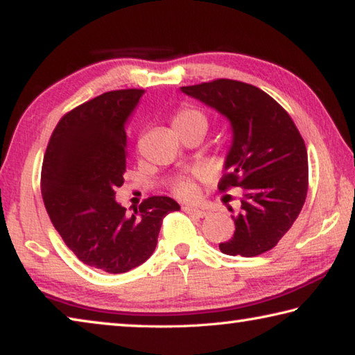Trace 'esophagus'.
<instances>
[{
	"mask_svg": "<svg viewBox=\"0 0 355 355\" xmlns=\"http://www.w3.org/2000/svg\"><path fill=\"white\" fill-rule=\"evenodd\" d=\"M183 211L196 216V218H205V216L208 214V211H205V209L197 208V207H183Z\"/></svg>",
	"mask_w": 355,
	"mask_h": 355,
	"instance_id": "1",
	"label": "esophagus"
}]
</instances>
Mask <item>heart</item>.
Listing matches in <instances>:
<instances>
[{"mask_svg":"<svg viewBox=\"0 0 355 355\" xmlns=\"http://www.w3.org/2000/svg\"><path fill=\"white\" fill-rule=\"evenodd\" d=\"M173 127L177 131H186L192 128H208L207 114L200 111L199 107L184 105L177 111L173 117ZM173 194L182 197V199H191L196 194V183L192 177H180L172 183Z\"/></svg>","mask_w":355,"mask_h":355,"instance_id":"b5f03b06","label":"heart"}]
</instances>
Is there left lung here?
Masks as SVG:
<instances>
[{
    "mask_svg": "<svg viewBox=\"0 0 355 355\" xmlns=\"http://www.w3.org/2000/svg\"><path fill=\"white\" fill-rule=\"evenodd\" d=\"M182 91L230 120L233 141L218 188H241L235 233L219 244L222 254L257 257L290 230L309 189L305 142L284 107L252 84L214 80Z\"/></svg>",
    "mask_w": 355,
    "mask_h": 355,
    "instance_id": "1",
    "label": "left lung"
}]
</instances>
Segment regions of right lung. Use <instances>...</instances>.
Here are the masks:
<instances>
[{
	"instance_id": "obj_1",
	"label": "right lung",
	"mask_w": 355,
	"mask_h": 355,
	"mask_svg": "<svg viewBox=\"0 0 355 355\" xmlns=\"http://www.w3.org/2000/svg\"><path fill=\"white\" fill-rule=\"evenodd\" d=\"M142 89L105 92L65 114L48 142L40 175L46 213L67 248L110 274L127 272L153 254L167 213L180 209L166 196L127 213L116 189L127 171V123Z\"/></svg>"
}]
</instances>
